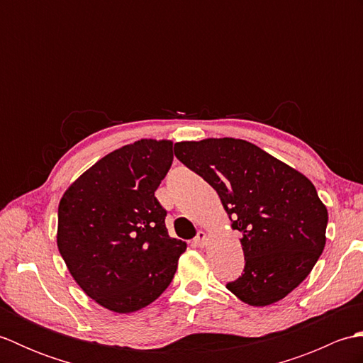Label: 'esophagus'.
<instances>
[{
	"instance_id": "obj_1",
	"label": "esophagus",
	"mask_w": 363,
	"mask_h": 363,
	"mask_svg": "<svg viewBox=\"0 0 363 363\" xmlns=\"http://www.w3.org/2000/svg\"><path fill=\"white\" fill-rule=\"evenodd\" d=\"M195 245L196 246H199V248H204L206 246V243H207V235H206V233L204 230H199V233L196 234V237H195Z\"/></svg>"
}]
</instances>
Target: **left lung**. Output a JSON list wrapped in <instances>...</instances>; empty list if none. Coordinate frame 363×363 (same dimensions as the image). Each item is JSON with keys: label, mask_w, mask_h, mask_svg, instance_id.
<instances>
[{"label": "left lung", "mask_w": 363, "mask_h": 363, "mask_svg": "<svg viewBox=\"0 0 363 363\" xmlns=\"http://www.w3.org/2000/svg\"><path fill=\"white\" fill-rule=\"evenodd\" d=\"M174 154L215 189L230 228L242 233L245 269L226 289L256 307L295 290L326 245L328 209L313 184L240 138L177 142Z\"/></svg>", "instance_id": "left-lung-1"}]
</instances>
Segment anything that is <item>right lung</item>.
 Returning a JSON list of instances; mask_svg holds the SVG:
<instances>
[{
    "instance_id": "1",
    "label": "right lung",
    "mask_w": 363,
    "mask_h": 363,
    "mask_svg": "<svg viewBox=\"0 0 363 363\" xmlns=\"http://www.w3.org/2000/svg\"><path fill=\"white\" fill-rule=\"evenodd\" d=\"M173 162V142L142 138L86 169L60 198L57 248L87 296L115 313L156 301L187 243L168 235L154 196Z\"/></svg>"
}]
</instances>
